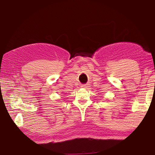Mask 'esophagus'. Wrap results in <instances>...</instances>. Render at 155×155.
I'll return each mask as SVG.
<instances>
[{"label":"esophagus","instance_id":"esophagus-1","mask_svg":"<svg viewBox=\"0 0 155 155\" xmlns=\"http://www.w3.org/2000/svg\"><path fill=\"white\" fill-rule=\"evenodd\" d=\"M81 87H87V85H81Z\"/></svg>","mask_w":155,"mask_h":155}]
</instances>
